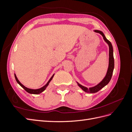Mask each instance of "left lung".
<instances>
[{
    "mask_svg": "<svg viewBox=\"0 0 132 132\" xmlns=\"http://www.w3.org/2000/svg\"><path fill=\"white\" fill-rule=\"evenodd\" d=\"M96 32L99 33L101 34L103 38L105 41L109 45V68H108V70L107 71L106 75L105 77L103 78L102 80L97 85H96L94 87H90L89 89H87V87L84 86L80 84H79L78 82V86L80 87V88L84 91L86 93H97V91L100 90L101 89H102L103 87H105L106 85H107L110 81L111 80L112 76L113 74V71L114 69V58H113V47L110 41H109L108 39L106 38L105 35L103 34L102 31H99V30H94Z\"/></svg>",
    "mask_w": 132,
    "mask_h": 132,
    "instance_id": "8db88e82",
    "label": "left lung"
}]
</instances>
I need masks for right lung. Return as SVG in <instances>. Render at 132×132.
Listing matches in <instances>:
<instances>
[{
    "label": "right lung",
    "mask_w": 132,
    "mask_h": 132,
    "mask_svg": "<svg viewBox=\"0 0 132 132\" xmlns=\"http://www.w3.org/2000/svg\"><path fill=\"white\" fill-rule=\"evenodd\" d=\"M54 75V74H53V75H52V77L50 78V79L49 80V81L47 82V83L46 84L45 86H43V87H42L41 88H39V89H31L27 88V87H25L24 85H23L19 81L17 77H16V76L15 74H14L15 78L17 82L20 85V86L22 87V88L24 89V90H25L26 91H27V93H30V94H39L41 93L42 92H43L44 90H45V89H46V87H47V86L49 85V83L50 82V81L52 80V78H53Z\"/></svg>",
    "instance_id": "1"
}]
</instances>
